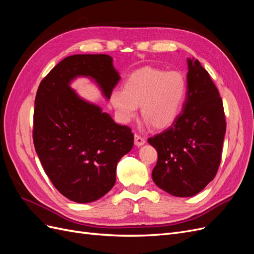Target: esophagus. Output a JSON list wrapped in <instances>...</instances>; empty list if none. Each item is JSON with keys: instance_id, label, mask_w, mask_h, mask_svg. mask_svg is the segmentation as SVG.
Instances as JSON below:
<instances>
[{"instance_id": "34e87169", "label": "esophagus", "mask_w": 254, "mask_h": 254, "mask_svg": "<svg viewBox=\"0 0 254 254\" xmlns=\"http://www.w3.org/2000/svg\"><path fill=\"white\" fill-rule=\"evenodd\" d=\"M134 144L136 146H142L143 144H145V139H144L143 136H141L140 134L135 133L134 134Z\"/></svg>"}]
</instances>
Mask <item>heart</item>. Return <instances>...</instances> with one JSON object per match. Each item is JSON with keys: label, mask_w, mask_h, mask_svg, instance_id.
<instances>
[{"label": "heart", "mask_w": 254, "mask_h": 254, "mask_svg": "<svg viewBox=\"0 0 254 254\" xmlns=\"http://www.w3.org/2000/svg\"><path fill=\"white\" fill-rule=\"evenodd\" d=\"M186 96L187 80L180 72L146 66L129 76L123 91H113L110 101L123 122L131 120L141 106L144 120L163 129L178 118Z\"/></svg>", "instance_id": "1"}]
</instances>
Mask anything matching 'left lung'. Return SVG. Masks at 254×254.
<instances>
[{
	"instance_id": "obj_1",
	"label": "left lung",
	"mask_w": 254,
	"mask_h": 254,
	"mask_svg": "<svg viewBox=\"0 0 254 254\" xmlns=\"http://www.w3.org/2000/svg\"><path fill=\"white\" fill-rule=\"evenodd\" d=\"M188 64L182 113L172 126L148 139L158 152L152 180L177 197L194 196L214 179L226 133L224 105L216 86L197 59H188Z\"/></svg>"
}]
</instances>
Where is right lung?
<instances>
[{
  "instance_id": "obj_1",
  "label": "right lung",
  "mask_w": 254,
  "mask_h": 254,
  "mask_svg": "<svg viewBox=\"0 0 254 254\" xmlns=\"http://www.w3.org/2000/svg\"><path fill=\"white\" fill-rule=\"evenodd\" d=\"M77 76L93 78L106 98L120 81L109 55L61 60L38 88L33 139L43 170L59 193L88 203L113 188L118 162L131 150L133 133L75 93L68 84Z\"/></svg>"
}]
</instances>
